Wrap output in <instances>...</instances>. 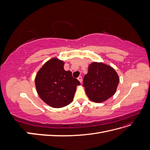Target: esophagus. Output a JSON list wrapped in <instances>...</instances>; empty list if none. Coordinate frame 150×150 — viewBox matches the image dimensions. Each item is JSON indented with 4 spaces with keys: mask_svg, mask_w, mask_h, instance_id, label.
<instances>
[{
    "mask_svg": "<svg viewBox=\"0 0 150 150\" xmlns=\"http://www.w3.org/2000/svg\"><path fill=\"white\" fill-rule=\"evenodd\" d=\"M78 79L80 81V82H81V83H82V81H83V79H82V76H79L78 77Z\"/></svg>",
    "mask_w": 150,
    "mask_h": 150,
    "instance_id": "1",
    "label": "esophagus"
}]
</instances>
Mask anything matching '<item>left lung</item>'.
Here are the masks:
<instances>
[{"instance_id": "1", "label": "left lung", "mask_w": 150, "mask_h": 150, "mask_svg": "<svg viewBox=\"0 0 150 150\" xmlns=\"http://www.w3.org/2000/svg\"><path fill=\"white\" fill-rule=\"evenodd\" d=\"M119 77L115 70L101 62H93L88 67V72L83 79L86 94L95 103H102L116 92Z\"/></svg>"}]
</instances>
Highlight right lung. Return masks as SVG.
Here are the masks:
<instances>
[{
    "mask_svg": "<svg viewBox=\"0 0 150 150\" xmlns=\"http://www.w3.org/2000/svg\"><path fill=\"white\" fill-rule=\"evenodd\" d=\"M64 63L57 59L47 61L38 72L35 83L39 97L53 108L69 104L74 96L79 81L71 72L64 69Z\"/></svg>",
    "mask_w": 150,
    "mask_h": 150,
    "instance_id": "add662e5",
    "label": "right lung"
}]
</instances>
